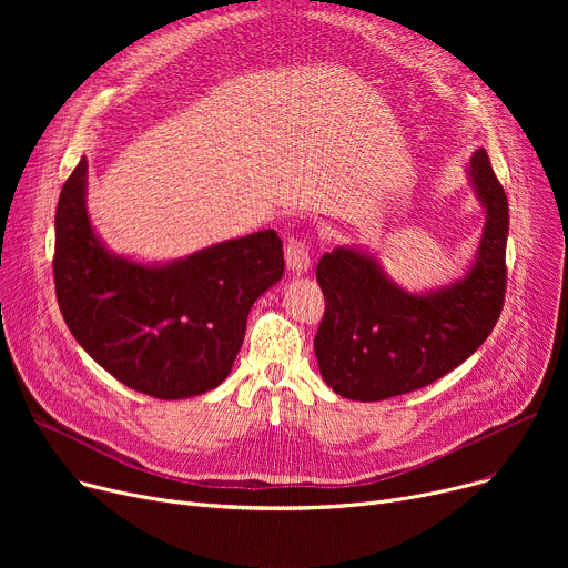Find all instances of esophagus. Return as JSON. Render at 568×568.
Listing matches in <instances>:
<instances>
[{
    "instance_id": "34e87169",
    "label": "esophagus",
    "mask_w": 568,
    "mask_h": 568,
    "mask_svg": "<svg viewBox=\"0 0 568 568\" xmlns=\"http://www.w3.org/2000/svg\"><path fill=\"white\" fill-rule=\"evenodd\" d=\"M285 262L292 274H306L311 266V253L304 239L300 236H290L285 244Z\"/></svg>"
}]
</instances>
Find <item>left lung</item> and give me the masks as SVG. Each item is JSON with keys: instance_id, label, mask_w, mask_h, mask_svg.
I'll list each match as a JSON object with an SVG mask.
<instances>
[{"instance_id": "obj_1", "label": "left lung", "mask_w": 568, "mask_h": 568, "mask_svg": "<svg viewBox=\"0 0 568 568\" xmlns=\"http://www.w3.org/2000/svg\"><path fill=\"white\" fill-rule=\"evenodd\" d=\"M486 225L463 278L428 292L396 285L375 255L338 246L317 262L324 317L315 336L322 379L349 400H384L444 377L490 336L506 292L509 202L486 149L467 165Z\"/></svg>"}]
</instances>
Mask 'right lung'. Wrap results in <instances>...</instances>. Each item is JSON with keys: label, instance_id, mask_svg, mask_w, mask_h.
Wrapping results in <instances>:
<instances>
[{"label": "right lung", "instance_id": "add662e5", "mask_svg": "<svg viewBox=\"0 0 568 568\" xmlns=\"http://www.w3.org/2000/svg\"><path fill=\"white\" fill-rule=\"evenodd\" d=\"M274 230L142 264L105 248L87 214V159L59 193L54 290L67 326L129 389L161 400L216 389L242 349L251 306L281 281Z\"/></svg>", "mask_w": 568, "mask_h": 568}]
</instances>
